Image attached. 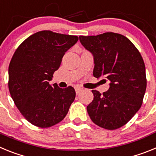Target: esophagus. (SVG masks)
<instances>
[{"mask_svg": "<svg viewBox=\"0 0 156 156\" xmlns=\"http://www.w3.org/2000/svg\"><path fill=\"white\" fill-rule=\"evenodd\" d=\"M75 90H76V94H79L83 90V88L78 87H77L75 88Z\"/></svg>", "mask_w": 156, "mask_h": 156, "instance_id": "obj_1", "label": "esophagus"}]
</instances>
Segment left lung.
<instances>
[{
    "instance_id": "left-lung-1",
    "label": "left lung",
    "mask_w": 156,
    "mask_h": 156,
    "mask_svg": "<svg viewBox=\"0 0 156 156\" xmlns=\"http://www.w3.org/2000/svg\"><path fill=\"white\" fill-rule=\"evenodd\" d=\"M79 38L94 56V76L111 82L102 94L92 90L94 99L87 107L88 114L98 126L118 129L127 123L142 105L147 86L144 60L133 43L121 34L108 32Z\"/></svg>"
}]
</instances>
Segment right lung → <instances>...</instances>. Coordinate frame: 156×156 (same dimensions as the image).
Returning a JSON list of instances; mask_svg holds the SVG:
<instances>
[{
  "label": "right lung",
  "instance_id": "add662e5",
  "mask_svg": "<svg viewBox=\"0 0 156 156\" xmlns=\"http://www.w3.org/2000/svg\"><path fill=\"white\" fill-rule=\"evenodd\" d=\"M77 36L43 30L30 36L14 53L8 67V88L15 105L27 121L38 127L61 122L76 97L73 87L49 84L65 53Z\"/></svg>",
  "mask_w": 156,
  "mask_h": 156
}]
</instances>
